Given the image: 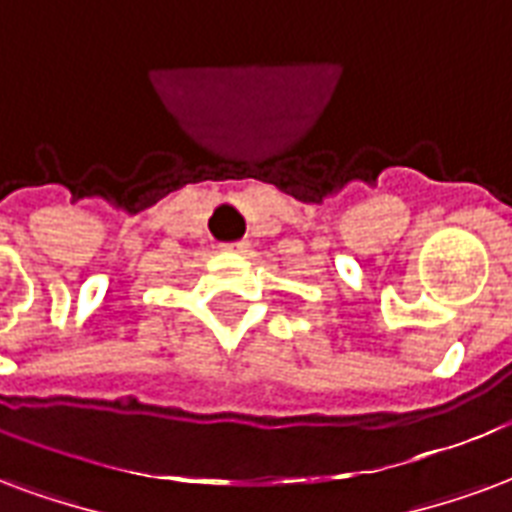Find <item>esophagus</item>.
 Listing matches in <instances>:
<instances>
[{"mask_svg": "<svg viewBox=\"0 0 512 512\" xmlns=\"http://www.w3.org/2000/svg\"><path fill=\"white\" fill-rule=\"evenodd\" d=\"M246 241H227V244H222V249L225 252H246Z\"/></svg>", "mask_w": 512, "mask_h": 512, "instance_id": "34e87169", "label": "esophagus"}]
</instances>
